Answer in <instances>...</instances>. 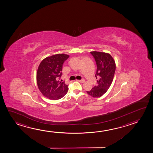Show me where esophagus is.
Wrapping results in <instances>:
<instances>
[{
	"label": "esophagus",
	"mask_w": 153,
	"mask_h": 153,
	"mask_svg": "<svg viewBox=\"0 0 153 153\" xmlns=\"http://www.w3.org/2000/svg\"><path fill=\"white\" fill-rule=\"evenodd\" d=\"M77 81L79 82L80 83H84V82H85V79H80V80H77Z\"/></svg>",
	"instance_id": "obj_1"
}]
</instances>
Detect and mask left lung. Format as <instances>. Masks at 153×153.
<instances>
[{
    "label": "left lung",
    "mask_w": 153,
    "mask_h": 153,
    "mask_svg": "<svg viewBox=\"0 0 153 153\" xmlns=\"http://www.w3.org/2000/svg\"><path fill=\"white\" fill-rule=\"evenodd\" d=\"M97 65L95 74L97 85L90 91H86L88 95L94 98H99L105 93L113 82L116 70L115 60L107 53L97 51L91 52Z\"/></svg>",
    "instance_id": "obj_1"
}]
</instances>
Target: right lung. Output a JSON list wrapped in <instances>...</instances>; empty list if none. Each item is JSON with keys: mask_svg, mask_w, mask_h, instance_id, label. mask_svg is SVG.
<instances>
[{"mask_svg": "<svg viewBox=\"0 0 153 153\" xmlns=\"http://www.w3.org/2000/svg\"><path fill=\"white\" fill-rule=\"evenodd\" d=\"M69 55L58 54L45 58L38 68V87L44 96L50 100H59L66 94L68 85L60 81L63 64Z\"/></svg>", "mask_w": 153, "mask_h": 153, "instance_id": "obj_1", "label": "right lung"}]
</instances>
